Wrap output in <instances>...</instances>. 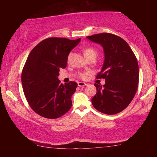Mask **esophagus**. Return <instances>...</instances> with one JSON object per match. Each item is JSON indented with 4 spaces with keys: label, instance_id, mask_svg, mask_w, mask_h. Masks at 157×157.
I'll return each instance as SVG.
<instances>
[{
    "label": "esophagus",
    "instance_id": "1",
    "mask_svg": "<svg viewBox=\"0 0 157 157\" xmlns=\"http://www.w3.org/2000/svg\"><path fill=\"white\" fill-rule=\"evenodd\" d=\"M78 84L79 86H86V84L84 83V82H78Z\"/></svg>",
    "mask_w": 157,
    "mask_h": 157
}]
</instances>
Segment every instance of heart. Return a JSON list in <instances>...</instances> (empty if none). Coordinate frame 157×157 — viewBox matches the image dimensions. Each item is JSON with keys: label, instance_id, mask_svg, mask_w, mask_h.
Returning <instances> with one entry per match:
<instances>
[{"label": "heart", "instance_id": "b5f03b06", "mask_svg": "<svg viewBox=\"0 0 157 157\" xmlns=\"http://www.w3.org/2000/svg\"><path fill=\"white\" fill-rule=\"evenodd\" d=\"M83 53H84V55L85 56V57H86V59H88L89 57H91V56L96 57L97 50H95L94 48L87 47V48H85L83 49ZM71 56V54L68 55V61H69V59H70ZM78 77H79V78H82V79H85V78H86V73H78Z\"/></svg>", "mask_w": 157, "mask_h": 157}]
</instances>
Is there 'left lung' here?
<instances>
[{
	"mask_svg": "<svg viewBox=\"0 0 157 157\" xmlns=\"http://www.w3.org/2000/svg\"><path fill=\"white\" fill-rule=\"evenodd\" d=\"M87 39L102 46L105 62L96 78L105 79V84H94L97 93L92 105L100 112L113 115L124 110L136 94L139 70L134 53L128 44L115 34L103 33Z\"/></svg>",
	"mask_w": 157,
	"mask_h": 157,
	"instance_id": "1",
	"label": "left lung"
}]
</instances>
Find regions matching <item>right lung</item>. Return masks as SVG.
I'll use <instances>...</instances> for the list:
<instances>
[{"label":"right lung","instance_id":"obj_1","mask_svg":"<svg viewBox=\"0 0 157 157\" xmlns=\"http://www.w3.org/2000/svg\"><path fill=\"white\" fill-rule=\"evenodd\" d=\"M81 39L50 37L31 50L23 66L21 82L30 107L39 116L49 119L62 116L72 106L71 96L78 84H61L57 77L67 64L68 54Z\"/></svg>","mask_w":157,"mask_h":157}]
</instances>
